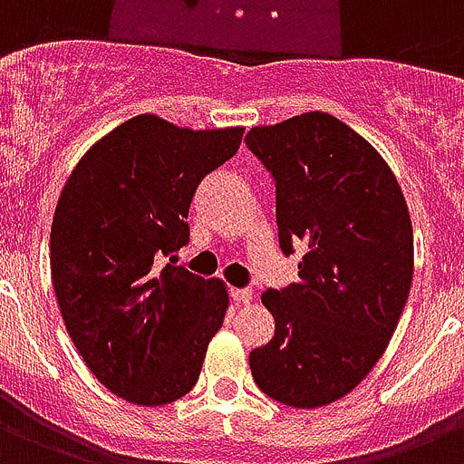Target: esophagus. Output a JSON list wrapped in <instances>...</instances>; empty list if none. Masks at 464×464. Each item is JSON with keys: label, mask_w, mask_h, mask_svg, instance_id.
Returning a JSON list of instances; mask_svg holds the SVG:
<instances>
[{"label": "esophagus", "mask_w": 464, "mask_h": 464, "mask_svg": "<svg viewBox=\"0 0 464 464\" xmlns=\"http://www.w3.org/2000/svg\"><path fill=\"white\" fill-rule=\"evenodd\" d=\"M229 296L237 304H249L254 295H251V290H242V287H229Z\"/></svg>", "instance_id": "34e87169"}]
</instances>
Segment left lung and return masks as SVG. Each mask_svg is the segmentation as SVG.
Wrapping results in <instances>:
<instances>
[{"instance_id":"left-lung-1","label":"left lung","mask_w":464,"mask_h":464,"mask_svg":"<svg viewBox=\"0 0 464 464\" xmlns=\"http://www.w3.org/2000/svg\"><path fill=\"white\" fill-rule=\"evenodd\" d=\"M246 146L276 179L280 249L304 246L299 280L261 295L276 335L251 350V373L283 405H331L376 366L405 309L407 201L379 150L328 112L254 127Z\"/></svg>"}]
</instances>
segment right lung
I'll use <instances>...</instances> for the list:
<instances>
[{"label":"right lung","instance_id":"add662e5","mask_svg":"<svg viewBox=\"0 0 464 464\" xmlns=\"http://www.w3.org/2000/svg\"><path fill=\"white\" fill-rule=\"evenodd\" d=\"M242 133L139 114L91 146L62 188L50 232L59 311L92 376L133 405L184 398L222 328L225 283L162 258L188 242L196 188Z\"/></svg>","mask_w":464,"mask_h":464}]
</instances>
